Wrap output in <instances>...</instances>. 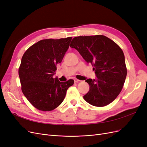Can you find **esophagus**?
<instances>
[{
  "label": "esophagus",
  "mask_w": 147,
  "mask_h": 147,
  "mask_svg": "<svg viewBox=\"0 0 147 147\" xmlns=\"http://www.w3.org/2000/svg\"><path fill=\"white\" fill-rule=\"evenodd\" d=\"M74 82H80V80H79L78 79L75 78V79H74Z\"/></svg>",
  "instance_id": "34e87169"
}]
</instances>
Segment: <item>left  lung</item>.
Segmentation results:
<instances>
[{
    "label": "left lung",
    "instance_id": "1",
    "mask_svg": "<svg viewBox=\"0 0 147 147\" xmlns=\"http://www.w3.org/2000/svg\"><path fill=\"white\" fill-rule=\"evenodd\" d=\"M70 47L76 49L88 63L94 67L96 79H87L90 90L83 96L88 103L104 107L119 95L125 82L127 69L123 50L104 35L79 36Z\"/></svg>",
    "mask_w": 147,
    "mask_h": 147
}]
</instances>
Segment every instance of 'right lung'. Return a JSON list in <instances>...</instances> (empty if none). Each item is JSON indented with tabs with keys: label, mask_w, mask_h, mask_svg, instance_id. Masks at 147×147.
<instances>
[{
	"label": "right lung",
	"mask_w": 147,
	"mask_h": 147,
	"mask_svg": "<svg viewBox=\"0 0 147 147\" xmlns=\"http://www.w3.org/2000/svg\"><path fill=\"white\" fill-rule=\"evenodd\" d=\"M72 37L45 39L29 47L22 57L19 77L22 92L34 107L51 111L63 102L74 81L53 78L56 65L62 62Z\"/></svg>",
	"instance_id": "obj_1"
}]
</instances>
